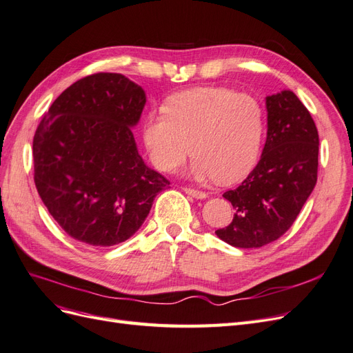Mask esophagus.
<instances>
[{
  "mask_svg": "<svg viewBox=\"0 0 353 353\" xmlns=\"http://www.w3.org/2000/svg\"><path fill=\"white\" fill-rule=\"evenodd\" d=\"M184 191L187 194H190L191 197L194 199H206L208 194L205 193V191H200V190H194V188H190V187H184Z\"/></svg>",
  "mask_w": 353,
  "mask_h": 353,
  "instance_id": "34e87169",
  "label": "esophagus"
}]
</instances>
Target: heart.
Listing matches in <instances>:
<instances>
[{
  "instance_id": "obj_1",
  "label": "heart",
  "mask_w": 353,
  "mask_h": 353,
  "mask_svg": "<svg viewBox=\"0 0 353 353\" xmlns=\"http://www.w3.org/2000/svg\"><path fill=\"white\" fill-rule=\"evenodd\" d=\"M165 112H148L143 143L152 163L170 174L196 157L190 174L231 184L249 174L259 157L265 134L262 103L227 87H199L170 95Z\"/></svg>"
}]
</instances>
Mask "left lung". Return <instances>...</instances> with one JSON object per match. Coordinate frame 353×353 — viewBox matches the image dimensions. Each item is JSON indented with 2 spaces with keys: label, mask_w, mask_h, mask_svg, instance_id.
<instances>
[{
  "label": "left lung",
  "mask_w": 353,
  "mask_h": 353,
  "mask_svg": "<svg viewBox=\"0 0 353 353\" xmlns=\"http://www.w3.org/2000/svg\"><path fill=\"white\" fill-rule=\"evenodd\" d=\"M268 132L261 160L243 183L223 193L236 210L216 236L240 249L262 248L288 231L318 176V130L293 91L266 97Z\"/></svg>",
  "instance_id": "left-lung-1"
}]
</instances>
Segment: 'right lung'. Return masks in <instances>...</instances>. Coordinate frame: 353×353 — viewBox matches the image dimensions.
Segmentation results:
<instances>
[{
  "mask_svg": "<svg viewBox=\"0 0 353 353\" xmlns=\"http://www.w3.org/2000/svg\"><path fill=\"white\" fill-rule=\"evenodd\" d=\"M145 94L121 73L88 74L63 91L34 137V181L51 216L91 248L140 230L169 179L145 166L131 128Z\"/></svg>",
  "mask_w": 353,
  "mask_h": 353,
  "instance_id": "1",
  "label": "right lung"
}]
</instances>
